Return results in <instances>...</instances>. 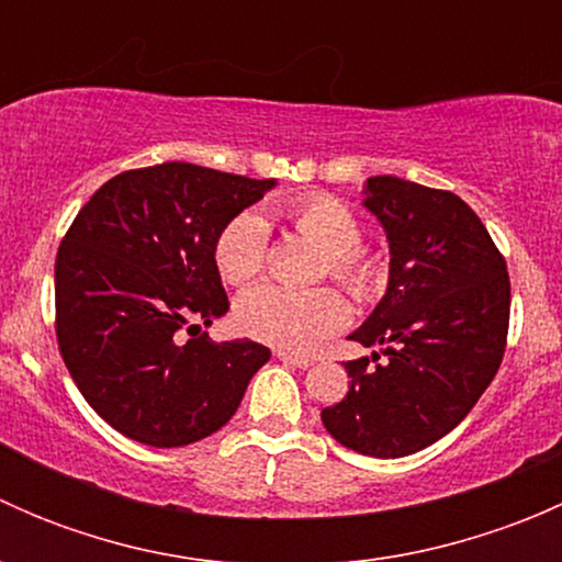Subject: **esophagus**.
I'll return each instance as SVG.
<instances>
[{
  "label": "esophagus",
  "instance_id": "1",
  "mask_svg": "<svg viewBox=\"0 0 562 562\" xmlns=\"http://www.w3.org/2000/svg\"><path fill=\"white\" fill-rule=\"evenodd\" d=\"M277 359L288 367H299V370H307V367H313V359H307V356L288 353V350H277Z\"/></svg>",
  "mask_w": 562,
  "mask_h": 562
}]
</instances>
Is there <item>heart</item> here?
I'll return each instance as SVG.
<instances>
[{"mask_svg": "<svg viewBox=\"0 0 562 562\" xmlns=\"http://www.w3.org/2000/svg\"><path fill=\"white\" fill-rule=\"evenodd\" d=\"M299 234L326 252L328 274L348 288L359 302H370L383 288V266L370 249L359 245L361 225L342 201L307 195L288 209ZM269 225L258 212H241L231 220L214 245V263L228 285H247L263 271ZM350 307L334 288L291 291L260 285L236 302V326L258 342L304 353L321 339L331 337L348 323Z\"/></svg>", "mask_w": 562, "mask_h": 562, "instance_id": "b5f03b06", "label": "heart"}]
</instances>
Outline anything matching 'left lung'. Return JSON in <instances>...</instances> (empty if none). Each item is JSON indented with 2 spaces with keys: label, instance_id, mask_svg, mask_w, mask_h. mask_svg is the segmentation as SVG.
<instances>
[{
  "label": "left lung",
  "instance_id": "left-lung-1",
  "mask_svg": "<svg viewBox=\"0 0 562 562\" xmlns=\"http://www.w3.org/2000/svg\"><path fill=\"white\" fill-rule=\"evenodd\" d=\"M364 195L386 231L389 288L350 339L383 345V364L348 361V394L321 418L345 449L396 459L449 435L497 375L512 282L479 214L454 192L372 176Z\"/></svg>",
  "mask_w": 562,
  "mask_h": 562
}]
</instances>
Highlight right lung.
<instances>
[{"instance_id":"obj_1","label":"right lung","mask_w":562,"mask_h":562,"mask_svg":"<svg viewBox=\"0 0 562 562\" xmlns=\"http://www.w3.org/2000/svg\"><path fill=\"white\" fill-rule=\"evenodd\" d=\"M274 184L162 162L108 179L72 220L56 252V339L113 429L176 449L231 422L271 350L201 331L228 313L214 245Z\"/></svg>"}]
</instances>
